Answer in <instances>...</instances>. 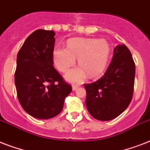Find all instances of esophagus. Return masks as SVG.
<instances>
[{
	"label": "esophagus",
	"mask_w": 150,
	"mask_h": 150,
	"mask_svg": "<svg viewBox=\"0 0 150 150\" xmlns=\"http://www.w3.org/2000/svg\"><path fill=\"white\" fill-rule=\"evenodd\" d=\"M79 88V86L78 85H72V90L73 91H75L76 89Z\"/></svg>",
	"instance_id": "obj_1"
}]
</instances>
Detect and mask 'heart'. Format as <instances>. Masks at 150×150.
I'll return each mask as SVG.
<instances>
[{"instance_id": "heart-1", "label": "heart", "mask_w": 150, "mask_h": 150, "mask_svg": "<svg viewBox=\"0 0 150 150\" xmlns=\"http://www.w3.org/2000/svg\"><path fill=\"white\" fill-rule=\"evenodd\" d=\"M110 54L109 43L104 39L71 38L67 47H57L53 50V61L61 72H65L75 64L78 57L79 67L65 75L69 82H82L89 77L96 78L104 71Z\"/></svg>"}]
</instances>
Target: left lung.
I'll return each instance as SVG.
<instances>
[{"mask_svg": "<svg viewBox=\"0 0 150 150\" xmlns=\"http://www.w3.org/2000/svg\"><path fill=\"white\" fill-rule=\"evenodd\" d=\"M135 65L125 44L117 46L104 75L96 82L85 84L86 104L94 118L110 121L124 112L132 98Z\"/></svg>", "mask_w": 150, "mask_h": 150, "instance_id": "left-lung-1", "label": "left lung"}]
</instances>
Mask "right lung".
Masks as SVG:
<instances>
[{
    "label": "right lung",
    "instance_id": "add662e5",
    "mask_svg": "<svg viewBox=\"0 0 150 150\" xmlns=\"http://www.w3.org/2000/svg\"><path fill=\"white\" fill-rule=\"evenodd\" d=\"M55 33L38 29L30 34L17 55L15 83L18 99L26 113L38 119L57 116L71 86L54 68Z\"/></svg>",
    "mask_w": 150,
    "mask_h": 150
}]
</instances>
